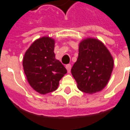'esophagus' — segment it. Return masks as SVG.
<instances>
[{
    "label": "esophagus",
    "mask_w": 130,
    "mask_h": 130,
    "mask_svg": "<svg viewBox=\"0 0 130 130\" xmlns=\"http://www.w3.org/2000/svg\"><path fill=\"white\" fill-rule=\"evenodd\" d=\"M66 69H67V71L68 73H70L71 71V64H67L66 66Z\"/></svg>",
    "instance_id": "obj_1"
}]
</instances>
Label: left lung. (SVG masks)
<instances>
[{
	"mask_svg": "<svg viewBox=\"0 0 130 130\" xmlns=\"http://www.w3.org/2000/svg\"><path fill=\"white\" fill-rule=\"evenodd\" d=\"M113 68V59L107 47L97 39L87 38L79 44V54L71 69L77 88L93 94L107 85Z\"/></svg>",
	"mask_w": 130,
	"mask_h": 130,
	"instance_id": "8db88e82",
	"label": "left lung"
}]
</instances>
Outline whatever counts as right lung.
Listing matches in <instances>:
<instances>
[{"instance_id":"1","label":"right lung","mask_w":130,"mask_h":130,"mask_svg":"<svg viewBox=\"0 0 130 130\" xmlns=\"http://www.w3.org/2000/svg\"><path fill=\"white\" fill-rule=\"evenodd\" d=\"M54 48L53 39L43 37L31 44L23 57V66L27 82L41 94L55 91L67 73L64 65L55 59Z\"/></svg>"}]
</instances>
